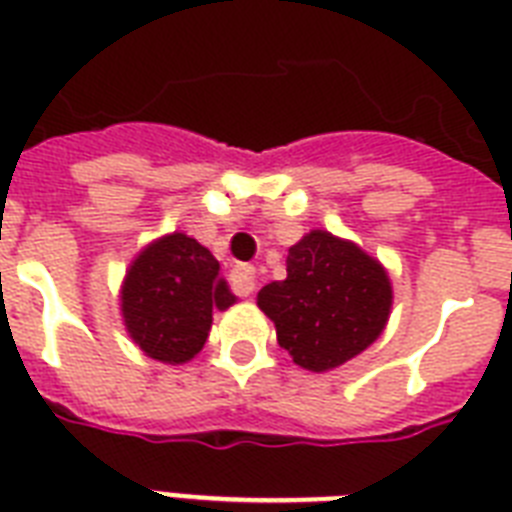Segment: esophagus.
Returning <instances> with one entry per match:
<instances>
[{
    "mask_svg": "<svg viewBox=\"0 0 512 512\" xmlns=\"http://www.w3.org/2000/svg\"><path fill=\"white\" fill-rule=\"evenodd\" d=\"M231 281H233V287H236V292L239 295H252L257 287V276H255V268L252 265H236L231 271Z\"/></svg>",
    "mask_w": 512,
    "mask_h": 512,
    "instance_id": "obj_1",
    "label": "esophagus"
}]
</instances>
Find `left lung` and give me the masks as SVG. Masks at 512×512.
Here are the masks:
<instances>
[{
    "label": "left lung",
    "mask_w": 512,
    "mask_h": 512,
    "mask_svg": "<svg viewBox=\"0 0 512 512\" xmlns=\"http://www.w3.org/2000/svg\"><path fill=\"white\" fill-rule=\"evenodd\" d=\"M276 340L308 372L337 369L364 353L390 319L385 265L348 239L311 231L289 247L287 279L257 292Z\"/></svg>",
    "instance_id": "left-lung-1"
}]
</instances>
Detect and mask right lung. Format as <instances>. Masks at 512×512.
<instances>
[{"mask_svg":"<svg viewBox=\"0 0 512 512\" xmlns=\"http://www.w3.org/2000/svg\"><path fill=\"white\" fill-rule=\"evenodd\" d=\"M236 295L207 247L175 231L140 249L124 273L119 305L130 340L162 364H188L209 337L212 311Z\"/></svg>","mask_w":512,"mask_h":512,"instance_id":"add662e5","label":"right lung"}]
</instances>
